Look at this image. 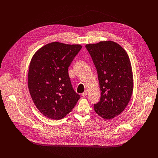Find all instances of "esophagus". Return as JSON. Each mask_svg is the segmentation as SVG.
I'll return each mask as SVG.
<instances>
[{"label":"esophagus","instance_id":"obj_1","mask_svg":"<svg viewBox=\"0 0 158 158\" xmlns=\"http://www.w3.org/2000/svg\"><path fill=\"white\" fill-rule=\"evenodd\" d=\"M87 94H88L87 92H86V91H85V92H84L82 94V97H86V96L87 95Z\"/></svg>","mask_w":158,"mask_h":158}]
</instances>
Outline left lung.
<instances>
[{"instance_id": "left-lung-1", "label": "left lung", "mask_w": 158, "mask_h": 158, "mask_svg": "<svg viewBox=\"0 0 158 158\" xmlns=\"http://www.w3.org/2000/svg\"><path fill=\"white\" fill-rule=\"evenodd\" d=\"M95 66L101 91L95 111L104 119L120 114L127 106L133 90V77L128 54L119 44L104 41L87 44Z\"/></svg>"}]
</instances>
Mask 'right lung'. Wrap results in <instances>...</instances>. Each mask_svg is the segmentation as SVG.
<instances>
[{
	"label": "right lung",
	"instance_id": "right-lung-1",
	"mask_svg": "<svg viewBox=\"0 0 158 158\" xmlns=\"http://www.w3.org/2000/svg\"><path fill=\"white\" fill-rule=\"evenodd\" d=\"M81 48L55 41L40 48L32 57L29 90L38 110L48 118H64L80 98L73 89L68 70Z\"/></svg>",
	"mask_w": 158,
	"mask_h": 158
}]
</instances>
